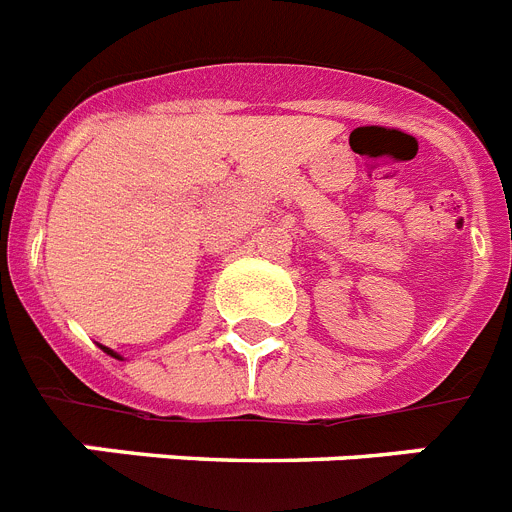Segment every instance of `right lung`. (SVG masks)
<instances>
[{
  "label": "right lung",
  "mask_w": 512,
  "mask_h": 512,
  "mask_svg": "<svg viewBox=\"0 0 512 512\" xmlns=\"http://www.w3.org/2000/svg\"><path fill=\"white\" fill-rule=\"evenodd\" d=\"M102 351H104V354H110V356H115V359H120V356H117V354H115V351H112V348L102 346Z\"/></svg>",
  "instance_id": "1"
}]
</instances>
